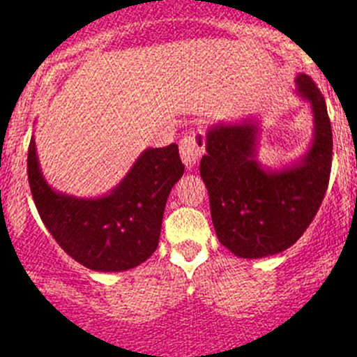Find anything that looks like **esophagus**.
I'll use <instances>...</instances> for the list:
<instances>
[{
    "mask_svg": "<svg viewBox=\"0 0 357 357\" xmlns=\"http://www.w3.org/2000/svg\"><path fill=\"white\" fill-rule=\"evenodd\" d=\"M204 149L205 135L202 129H192V131H188L183 136L181 143H179V152H181V158L186 167L192 169L200 160Z\"/></svg>",
    "mask_w": 357,
    "mask_h": 357,
    "instance_id": "esophagus-1",
    "label": "esophagus"
}]
</instances>
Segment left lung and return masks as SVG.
<instances>
[{
    "label": "left lung",
    "instance_id": "1",
    "mask_svg": "<svg viewBox=\"0 0 357 357\" xmlns=\"http://www.w3.org/2000/svg\"><path fill=\"white\" fill-rule=\"evenodd\" d=\"M298 96L311 103L314 138L301 162L271 171L257 155V124H218L207 132L200 176L208 192L219 242L243 259L294 245L319 211L332 171V124L325 96L309 75H297Z\"/></svg>",
    "mask_w": 357,
    "mask_h": 357
}]
</instances>
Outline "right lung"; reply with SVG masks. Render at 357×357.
<instances>
[{"label": "right lung", "mask_w": 357, "mask_h": 357, "mask_svg": "<svg viewBox=\"0 0 357 357\" xmlns=\"http://www.w3.org/2000/svg\"><path fill=\"white\" fill-rule=\"evenodd\" d=\"M185 172L176 143L149 149L105 197L77 199L45 181L29 143L27 174L32 199L55 242L93 271H126L155 252L165 202Z\"/></svg>", "instance_id": "1"}]
</instances>
